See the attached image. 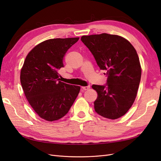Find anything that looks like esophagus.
Listing matches in <instances>:
<instances>
[{
	"label": "esophagus",
	"mask_w": 161,
	"mask_h": 161,
	"mask_svg": "<svg viewBox=\"0 0 161 161\" xmlns=\"http://www.w3.org/2000/svg\"><path fill=\"white\" fill-rule=\"evenodd\" d=\"M82 89H83L84 91H86L89 90L90 89V86H82Z\"/></svg>",
	"instance_id": "obj_1"
}]
</instances>
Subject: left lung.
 <instances>
[{"label":"left lung","mask_w":161,"mask_h":161,"mask_svg":"<svg viewBox=\"0 0 161 161\" xmlns=\"http://www.w3.org/2000/svg\"><path fill=\"white\" fill-rule=\"evenodd\" d=\"M80 40L108 76L107 87L92 85L97 92L95 110L105 118L118 119L127 113L137 95L142 73L138 53L119 36L101 33L83 36Z\"/></svg>","instance_id":"obj_1"}]
</instances>
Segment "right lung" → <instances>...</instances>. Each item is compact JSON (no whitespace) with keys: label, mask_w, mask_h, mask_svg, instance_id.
<instances>
[{"label":"right lung","mask_w":161,"mask_h":161,"mask_svg":"<svg viewBox=\"0 0 161 161\" xmlns=\"http://www.w3.org/2000/svg\"><path fill=\"white\" fill-rule=\"evenodd\" d=\"M79 37L50 39L28 53L21 70L20 80L26 98L41 118L48 121L64 117L79 93V86L60 81L58 70L64 67L68 50Z\"/></svg>","instance_id":"right-lung-1"}]
</instances>
